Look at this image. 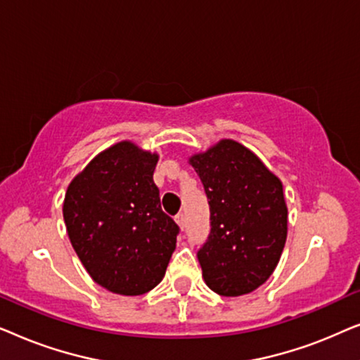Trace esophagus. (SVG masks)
I'll return each mask as SVG.
<instances>
[{"label":"esophagus","instance_id":"esophagus-1","mask_svg":"<svg viewBox=\"0 0 360 360\" xmlns=\"http://www.w3.org/2000/svg\"><path fill=\"white\" fill-rule=\"evenodd\" d=\"M175 221H176V224H179L181 229L185 228V214H184V213L176 214V216H175Z\"/></svg>","mask_w":360,"mask_h":360}]
</instances>
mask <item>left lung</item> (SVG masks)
<instances>
[{
	"label": "left lung",
	"mask_w": 360,
	"mask_h": 360,
	"mask_svg": "<svg viewBox=\"0 0 360 360\" xmlns=\"http://www.w3.org/2000/svg\"><path fill=\"white\" fill-rule=\"evenodd\" d=\"M210 205V234L198 249L208 287L240 297L267 282L287 240L282 181L239 142L224 139L190 159Z\"/></svg>",
	"instance_id": "8db88e82"
}]
</instances>
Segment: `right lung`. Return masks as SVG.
<instances>
[{"mask_svg":"<svg viewBox=\"0 0 360 360\" xmlns=\"http://www.w3.org/2000/svg\"><path fill=\"white\" fill-rule=\"evenodd\" d=\"M157 154L120 142L68 185L63 219L83 267L112 293L136 297L164 278L179 224L160 208Z\"/></svg>","mask_w":360,"mask_h":360,"instance_id":"right-lung-1","label":"right lung"}]
</instances>
